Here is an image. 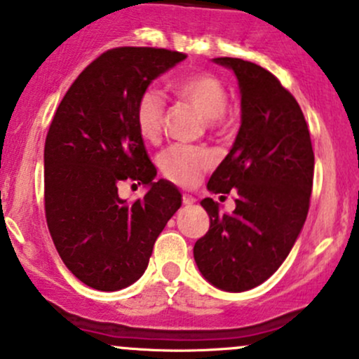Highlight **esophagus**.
Wrapping results in <instances>:
<instances>
[{"label": "esophagus", "instance_id": "obj_1", "mask_svg": "<svg viewBox=\"0 0 359 359\" xmlns=\"http://www.w3.org/2000/svg\"><path fill=\"white\" fill-rule=\"evenodd\" d=\"M182 203H184V206H192V204L196 203V199L192 198V196L184 194V196H182Z\"/></svg>", "mask_w": 359, "mask_h": 359}]
</instances>
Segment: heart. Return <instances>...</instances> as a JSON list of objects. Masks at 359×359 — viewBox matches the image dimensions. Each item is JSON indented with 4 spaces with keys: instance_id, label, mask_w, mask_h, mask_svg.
I'll list each match as a JSON object with an SVG mask.
<instances>
[{
    "instance_id": "1",
    "label": "heart",
    "mask_w": 359,
    "mask_h": 359,
    "mask_svg": "<svg viewBox=\"0 0 359 359\" xmlns=\"http://www.w3.org/2000/svg\"><path fill=\"white\" fill-rule=\"evenodd\" d=\"M172 92L182 102L198 109L212 124H218L228 105V93L218 78L208 73H192L180 76L170 83ZM165 104L156 90L149 88L137 98L135 124L137 135L147 143H158L163 133ZM212 165V156L198 147L177 144L165 149L158 156L161 173L177 186L191 187Z\"/></svg>"
}]
</instances>
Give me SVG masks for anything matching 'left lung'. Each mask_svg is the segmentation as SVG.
<instances>
[{"label": "left lung", "mask_w": 359, "mask_h": 359, "mask_svg": "<svg viewBox=\"0 0 359 359\" xmlns=\"http://www.w3.org/2000/svg\"><path fill=\"white\" fill-rule=\"evenodd\" d=\"M215 62L237 76L242 124L208 189L233 192L237 206L226 215L211 198L201 201L210 230L196 242L194 261L212 286L238 293L262 285L293 249L309 215L315 158L300 105L273 73L238 57Z\"/></svg>", "instance_id": "obj_1"}]
</instances>
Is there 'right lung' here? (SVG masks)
<instances>
[{"label":"right lung","instance_id":"add662e5","mask_svg":"<svg viewBox=\"0 0 359 359\" xmlns=\"http://www.w3.org/2000/svg\"><path fill=\"white\" fill-rule=\"evenodd\" d=\"M187 56L156 47H116L69 86L44 148L46 219L59 257L85 283L117 291L148 267L155 240L182 204L179 189L156 177L135 107L155 78ZM122 182L144 183L143 200L118 198ZM133 184V185H135Z\"/></svg>","mask_w":359,"mask_h":359}]
</instances>
